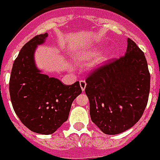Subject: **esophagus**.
<instances>
[{
	"label": "esophagus",
	"mask_w": 160,
	"mask_h": 160,
	"mask_svg": "<svg viewBox=\"0 0 160 160\" xmlns=\"http://www.w3.org/2000/svg\"><path fill=\"white\" fill-rule=\"evenodd\" d=\"M79 83H80V87H81V89H82V91H84V89H85L86 88V85H87V83H86L85 81H84V80H81V81L79 82Z\"/></svg>",
	"instance_id": "34e87169"
}]
</instances>
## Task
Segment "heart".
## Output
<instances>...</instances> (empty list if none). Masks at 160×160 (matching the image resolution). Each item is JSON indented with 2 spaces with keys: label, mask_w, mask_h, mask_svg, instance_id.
<instances>
[{
  "label": "heart",
  "mask_w": 160,
  "mask_h": 160,
  "mask_svg": "<svg viewBox=\"0 0 160 160\" xmlns=\"http://www.w3.org/2000/svg\"><path fill=\"white\" fill-rule=\"evenodd\" d=\"M90 57H91V55L89 54V53H88V54H86V55H83V56H81L78 58V61H86V60H88L90 58Z\"/></svg>",
  "instance_id": "obj_1"
}]
</instances>
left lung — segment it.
Masks as SVG:
<instances>
[{
    "label": "left lung",
    "mask_w": 160,
    "mask_h": 160,
    "mask_svg": "<svg viewBox=\"0 0 160 160\" xmlns=\"http://www.w3.org/2000/svg\"><path fill=\"white\" fill-rule=\"evenodd\" d=\"M85 81L90 118L104 133H121L142 116L150 91V73L144 52L132 39L128 38L124 56L96 68Z\"/></svg>",
    "instance_id": "8db88e82"
}]
</instances>
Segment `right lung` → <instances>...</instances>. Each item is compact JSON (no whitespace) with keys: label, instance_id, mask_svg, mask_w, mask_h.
Here are the masks:
<instances>
[{"label":"right lung","instance_id":"1","mask_svg":"<svg viewBox=\"0 0 160 160\" xmlns=\"http://www.w3.org/2000/svg\"><path fill=\"white\" fill-rule=\"evenodd\" d=\"M47 33L35 36L14 60L9 81L10 98L20 122L37 133L51 134L67 121L72 102L82 93L79 82L71 85L42 74L33 54Z\"/></svg>","mask_w":160,"mask_h":160}]
</instances>
